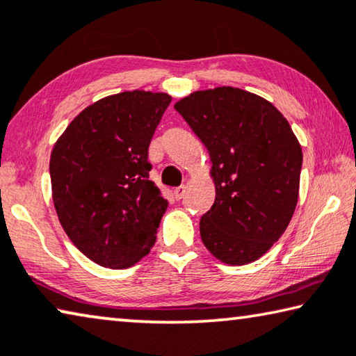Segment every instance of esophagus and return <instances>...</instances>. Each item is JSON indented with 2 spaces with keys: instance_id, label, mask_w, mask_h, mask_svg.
Here are the masks:
<instances>
[{
  "instance_id": "34e87169",
  "label": "esophagus",
  "mask_w": 356,
  "mask_h": 356,
  "mask_svg": "<svg viewBox=\"0 0 356 356\" xmlns=\"http://www.w3.org/2000/svg\"><path fill=\"white\" fill-rule=\"evenodd\" d=\"M184 193H186V186H178V188H175V191H173L175 199H177V200L183 199V197H184Z\"/></svg>"
}]
</instances>
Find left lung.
Returning a JSON list of instances; mask_svg holds the SVG:
<instances>
[{"mask_svg":"<svg viewBox=\"0 0 356 356\" xmlns=\"http://www.w3.org/2000/svg\"><path fill=\"white\" fill-rule=\"evenodd\" d=\"M175 109L209 149L216 197L200 220L202 242L231 266L267 253L291 221L302 149L283 114L237 87L197 90Z\"/></svg>","mask_w":356,"mask_h":356,"instance_id":"obj_1","label":"left lung"}]
</instances>
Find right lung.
I'll use <instances>...</instances> for the list:
<instances>
[{"mask_svg": "<svg viewBox=\"0 0 356 356\" xmlns=\"http://www.w3.org/2000/svg\"><path fill=\"white\" fill-rule=\"evenodd\" d=\"M172 97L109 95L76 116L51 154L58 221L81 253L109 269L134 266L156 242L168 202L149 179L147 147Z\"/></svg>", "mask_w": 356, "mask_h": 356, "instance_id": "obj_1", "label": "right lung"}]
</instances>
